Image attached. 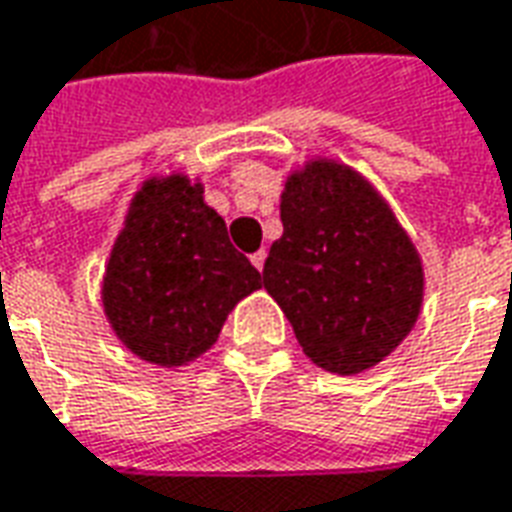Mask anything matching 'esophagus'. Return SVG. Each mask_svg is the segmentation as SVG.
Wrapping results in <instances>:
<instances>
[{"label": "esophagus", "instance_id": "1", "mask_svg": "<svg viewBox=\"0 0 512 512\" xmlns=\"http://www.w3.org/2000/svg\"><path fill=\"white\" fill-rule=\"evenodd\" d=\"M263 263H266V249H260V252L252 255V266H255L257 271H263Z\"/></svg>", "mask_w": 512, "mask_h": 512}]
</instances>
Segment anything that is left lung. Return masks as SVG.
Returning <instances> with one entry per match:
<instances>
[{
  "label": "left lung",
  "mask_w": 512,
  "mask_h": 512,
  "mask_svg": "<svg viewBox=\"0 0 512 512\" xmlns=\"http://www.w3.org/2000/svg\"><path fill=\"white\" fill-rule=\"evenodd\" d=\"M279 216L263 288L301 351L337 376L384 362L425 299L422 257L389 202L354 167L312 156L285 180Z\"/></svg>",
  "instance_id": "8db88e82"
}]
</instances>
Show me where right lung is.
Returning <instances> with one entry per match:
<instances>
[{
    "mask_svg": "<svg viewBox=\"0 0 512 512\" xmlns=\"http://www.w3.org/2000/svg\"><path fill=\"white\" fill-rule=\"evenodd\" d=\"M260 271L205 202L200 178L150 175L128 202L101 304L109 329L139 359L158 367L194 362L219 340L227 315L260 290Z\"/></svg>",
    "mask_w": 512,
    "mask_h": 512,
    "instance_id": "1",
    "label": "right lung"
}]
</instances>
